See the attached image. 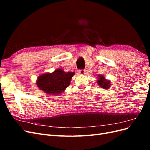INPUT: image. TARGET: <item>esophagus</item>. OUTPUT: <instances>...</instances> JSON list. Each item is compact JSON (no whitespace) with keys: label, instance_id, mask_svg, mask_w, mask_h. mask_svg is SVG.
I'll return each instance as SVG.
<instances>
[{"label":"esophagus","instance_id":"1","mask_svg":"<svg viewBox=\"0 0 150 150\" xmlns=\"http://www.w3.org/2000/svg\"><path fill=\"white\" fill-rule=\"evenodd\" d=\"M85 72L86 71L84 69H81V70H79V73L80 74H85Z\"/></svg>","mask_w":150,"mask_h":150}]
</instances>
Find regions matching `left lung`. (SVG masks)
I'll list each match as a JSON object with an SVG mask.
<instances>
[{
    "label": "left lung",
    "instance_id": "8db88e82",
    "mask_svg": "<svg viewBox=\"0 0 150 150\" xmlns=\"http://www.w3.org/2000/svg\"><path fill=\"white\" fill-rule=\"evenodd\" d=\"M99 79L98 81V84L101 86V88L104 89H108L110 88V82L108 81H106L104 79V78L101 76H99Z\"/></svg>",
    "mask_w": 150,
    "mask_h": 150
}]
</instances>
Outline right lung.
I'll return each instance as SVG.
<instances>
[{
	"label": "right lung",
	"mask_w": 150,
	"mask_h": 150,
	"mask_svg": "<svg viewBox=\"0 0 150 150\" xmlns=\"http://www.w3.org/2000/svg\"><path fill=\"white\" fill-rule=\"evenodd\" d=\"M74 72H64L57 69L53 73H46L40 76L37 81L38 87L48 94H59L70 84Z\"/></svg>",
	"instance_id": "right-lung-1"
}]
</instances>
